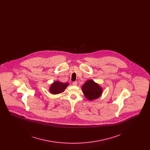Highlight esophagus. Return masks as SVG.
Wrapping results in <instances>:
<instances>
[{
  "mask_svg": "<svg viewBox=\"0 0 150 150\" xmlns=\"http://www.w3.org/2000/svg\"><path fill=\"white\" fill-rule=\"evenodd\" d=\"M77 84H78L77 81H74V82L72 83V85H73V86H76Z\"/></svg>",
  "mask_w": 150,
  "mask_h": 150,
  "instance_id": "1",
  "label": "esophagus"
}]
</instances>
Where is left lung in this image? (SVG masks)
I'll use <instances>...</instances> for the list:
<instances>
[{
	"instance_id": "obj_1",
	"label": "left lung",
	"mask_w": 150,
	"mask_h": 150,
	"mask_svg": "<svg viewBox=\"0 0 150 150\" xmlns=\"http://www.w3.org/2000/svg\"><path fill=\"white\" fill-rule=\"evenodd\" d=\"M81 89L85 97L90 100L97 99L102 93V88L92 80H87Z\"/></svg>"
}]
</instances>
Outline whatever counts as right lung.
Instances as JSON below:
<instances>
[{
    "label": "right lung",
    "mask_w": 150,
    "mask_h": 150,
    "mask_svg": "<svg viewBox=\"0 0 150 150\" xmlns=\"http://www.w3.org/2000/svg\"><path fill=\"white\" fill-rule=\"evenodd\" d=\"M69 85L68 83H62L59 81H56L52 83L50 88V91L53 94H57L64 92L66 87Z\"/></svg>",
    "instance_id": "1"
}]
</instances>
